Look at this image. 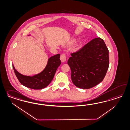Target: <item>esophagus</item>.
<instances>
[{"label":"esophagus","mask_w":130,"mask_h":130,"mask_svg":"<svg viewBox=\"0 0 130 130\" xmlns=\"http://www.w3.org/2000/svg\"><path fill=\"white\" fill-rule=\"evenodd\" d=\"M60 60L62 62H64L67 60V56L64 54L61 55L60 56Z\"/></svg>","instance_id":"34e87169"}]
</instances>
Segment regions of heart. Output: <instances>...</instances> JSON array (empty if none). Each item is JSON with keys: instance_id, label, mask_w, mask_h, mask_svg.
<instances>
[{"instance_id": "obj_1", "label": "heart", "mask_w": 130, "mask_h": 130, "mask_svg": "<svg viewBox=\"0 0 130 130\" xmlns=\"http://www.w3.org/2000/svg\"><path fill=\"white\" fill-rule=\"evenodd\" d=\"M76 40H77V39L76 38H73L69 41L68 44L69 45H73L75 43V42H76ZM83 41L79 40L75 44V45L73 47V50L75 51L79 50L83 46Z\"/></svg>"}]
</instances>
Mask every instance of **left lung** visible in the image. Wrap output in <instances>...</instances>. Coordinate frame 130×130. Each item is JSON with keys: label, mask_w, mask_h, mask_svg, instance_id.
<instances>
[{"label": "left lung", "mask_w": 130, "mask_h": 130, "mask_svg": "<svg viewBox=\"0 0 130 130\" xmlns=\"http://www.w3.org/2000/svg\"><path fill=\"white\" fill-rule=\"evenodd\" d=\"M71 55L67 63L72 82L76 87L91 88L103 80L109 68V50L102 39H93Z\"/></svg>", "instance_id": "8db88e82"}]
</instances>
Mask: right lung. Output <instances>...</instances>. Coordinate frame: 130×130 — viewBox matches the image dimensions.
<instances>
[{
	"mask_svg": "<svg viewBox=\"0 0 130 130\" xmlns=\"http://www.w3.org/2000/svg\"><path fill=\"white\" fill-rule=\"evenodd\" d=\"M60 57L59 54L50 57L45 68L40 73L33 76L21 74L17 71L13 64V68L17 78L22 85L34 89H41L48 86L53 79L57 68L61 63Z\"/></svg>",
	"mask_w": 130,
	"mask_h": 130,
	"instance_id": "right-lung-1",
	"label": "right lung"
}]
</instances>
